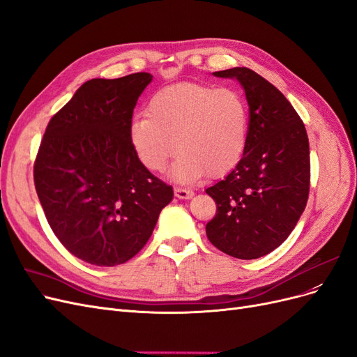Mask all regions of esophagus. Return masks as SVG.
Wrapping results in <instances>:
<instances>
[{"mask_svg": "<svg viewBox=\"0 0 357 357\" xmlns=\"http://www.w3.org/2000/svg\"><path fill=\"white\" fill-rule=\"evenodd\" d=\"M175 195H176L178 199L188 200V199H191V197H192L194 192H192L191 190H188V188H181V187H176V188H175Z\"/></svg>", "mask_w": 357, "mask_h": 357, "instance_id": "esophagus-1", "label": "esophagus"}]
</instances>
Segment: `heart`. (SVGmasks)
<instances>
[{"instance_id": "b5f03b06", "label": "heart", "mask_w": 357, "mask_h": 357, "mask_svg": "<svg viewBox=\"0 0 357 357\" xmlns=\"http://www.w3.org/2000/svg\"><path fill=\"white\" fill-rule=\"evenodd\" d=\"M248 135L249 107L241 93L197 83L158 90L148 103V116L129 124L136 157L154 174L166 170L178 148L172 178L179 182L228 174L243 155Z\"/></svg>"}]
</instances>
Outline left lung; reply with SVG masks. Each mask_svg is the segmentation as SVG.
Here are the masks:
<instances>
[{"label":"left lung","instance_id":"8db88e82","mask_svg":"<svg viewBox=\"0 0 357 357\" xmlns=\"http://www.w3.org/2000/svg\"><path fill=\"white\" fill-rule=\"evenodd\" d=\"M236 78L249 105V135L237 166L206 190L216 215L206 224L211 243L238 259L279 248L303 215L310 190L304 123L279 89L249 68L216 71Z\"/></svg>","mask_w":357,"mask_h":357}]
</instances>
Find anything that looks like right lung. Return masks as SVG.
<instances>
[{
  "instance_id": "1",
  "label": "right lung",
  "mask_w": 357,
  "mask_h": 357,
  "mask_svg": "<svg viewBox=\"0 0 357 357\" xmlns=\"http://www.w3.org/2000/svg\"><path fill=\"white\" fill-rule=\"evenodd\" d=\"M153 75L93 78L47 124L33 182L54 236L79 259L124 264L151 237L174 199L170 185L136 157L129 124Z\"/></svg>"
}]
</instances>
